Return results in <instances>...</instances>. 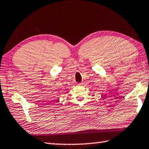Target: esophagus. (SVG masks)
Here are the masks:
<instances>
[{"label": "esophagus", "mask_w": 149, "mask_h": 149, "mask_svg": "<svg viewBox=\"0 0 149 149\" xmlns=\"http://www.w3.org/2000/svg\"><path fill=\"white\" fill-rule=\"evenodd\" d=\"M83 84H82V83H79V84H77V85L78 86H82Z\"/></svg>", "instance_id": "1"}]
</instances>
